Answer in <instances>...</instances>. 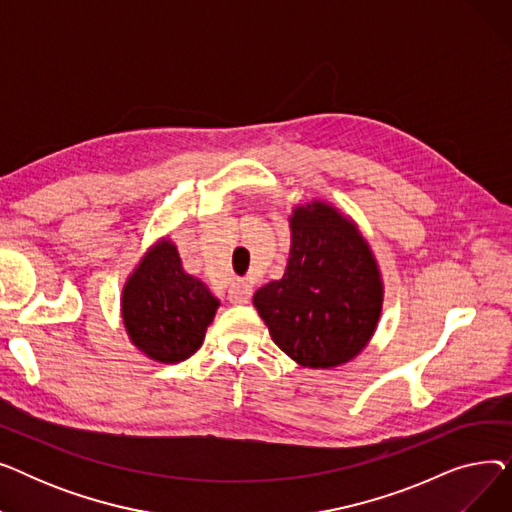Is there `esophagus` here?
<instances>
[{
	"mask_svg": "<svg viewBox=\"0 0 512 512\" xmlns=\"http://www.w3.org/2000/svg\"><path fill=\"white\" fill-rule=\"evenodd\" d=\"M251 299V286L245 280H234L228 290V301L232 305H245Z\"/></svg>",
	"mask_w": 512,
	"mask_h": 512,
	"instance_id": "34e87169",
	"label": "esophagus"
}]
</instances>
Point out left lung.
<instances>
[{
    "label": "left lung",
    "mask_w": 512,
    "mask_h": 512,
    "mask_svg": "<svg viewBox=\"0 0 512 512\" xmlns=\"http://www.w3.org/2000/svg\"><path fill=\"white\" fill-rule=\"evenodd\" d=\"M290 234L284 276L261 286L253 305L292 361L313 369L348 363L382 315L378 263L357 224L324 201L294 209Z\"/></svg>",
    "instance_id": "left-lung-1"
}]
</instances>
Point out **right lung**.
Instances as JSON below:
<instances>
[{"instance_id": "add662e5", "label": "right lung", "mask_w": 512, "mask_h": 512, "mask_svg": "<svg viewBox=\"0 0 512 512\" xmlns=\"http://www.w3.org/2000/svg\"><path fill=\"white\" fill-rule=\"evenodd\" d=\"M220 301L195 276L182 270L168 238L145 253L122 290L128 338L149 359L178 363L199 351Z\"/></svg>"}]
</instances>
